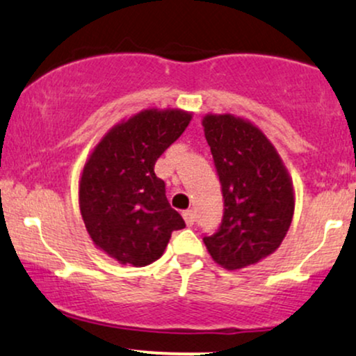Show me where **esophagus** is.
I'll list each match as a JSON object with an SVG mask.
<instances>
[{
  "label": "esophagus",
  "mask_w": 356,
  "mask_h": 356,
  "mask_svg": "<svg viewBox=\"0 0 356 356\" xmlns=\"http://www.w3.org/2000/svg\"><path fill=\"white\" fill-rule=\"evenodd\" d=\"M182 217H184V220H186L187 227H192V225H194L195 217H194V212H192L191 209H187V211H184V212H182Z\"/></svg>",
  "instance_id": "esophagus-1"
}]
</instances>
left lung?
Returning <instances> with one entry per match:
<instances>
[{
	"label": "left lung",
	"mask_w": 356,
	"mask_h": 356,
	"mask_svg": "<svg viewBox=\"0 0 356 356\" xmlns=\"http://www.w3.org/2000/svg\"><path fill=\"white\" fill-rule=\"evenodd\" d=\"M204 132L219 175L224 216L204 243L217 264L237 270L273 254L293 217V187L275 147L254 124L205 115Z\"/></svg>",
	"instance_id": "8db88e82"
}]
</instances>
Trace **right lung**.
I'll list each match as a JSON object with an SVG mask.
<instances>
[{
  "label": "right lung",
  "instance_id": "1",
  "mask_svg": "<svg viewBox=\"0 0 356 356\" xmlns=\"http://www.w3.org/2000/svg\"><path fill=\"white\" fill-rule=\"evenodd\" d=\"M191 118L179 109L143 111L114 126L86 162L81 216L92 242L118 262L134 267L156 262L174 230L186 227L154 165Z\"/></svg>",
  "mask_w": 356,
  "mask_h": 356
}]
</instances>
